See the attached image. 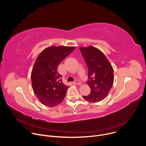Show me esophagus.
Listing matches in <instances>:
<instances>
[{
    "label": "esophagus",
    "mask_w": 146,
    "mask_h": 146,
    "mask_svg": "<svg viewBox=\"0 0 146 146\" xmlns=\"http://www.w3.org/2000/svg\"><path fill=\"white\" fill-rule=\"evenodd\" d=\"M74 82L76 83V84H77V85H81V82L79 80H77V79H76V80H75Z\"/></svg>",
    "instance_id": "obj_1"
}]
</instances>
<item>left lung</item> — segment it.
<instances>
[{"label":"left lung","instance_id":"8db88e82","mask_svg":"<svg viewBox=\"0 0 146 146\" xmlns=\"http://www.w3.org/2000/svg\"><path fill=\"white\" fill-rule=\"evenodd\" d=\"M88 69L87 84L91 93L82 96L86 100L96 103L103 100L109 93L114 82L111 65L104 54L93 47L80 48Z\"/></svg>","mask_w":146,"mask_h":146}]
</instances>
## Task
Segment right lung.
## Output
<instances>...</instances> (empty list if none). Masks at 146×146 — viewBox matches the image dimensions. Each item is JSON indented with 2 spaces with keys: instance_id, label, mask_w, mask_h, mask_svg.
<instances>
[{
  "instance_id": "add662e5",
  "label": "right lung",
  "mask_w": 146,
  "mask_h": 146,
  "mask_svg": "<svg viewBox=\"0 0 146 146\" xmlns=\"http://www.w3.org/2000/svg\"><path fill=\"white\" fill-rule=\"evenodd\" d=\"M74 50V47L51 46L37 58L31 73L32 86L43 105L53 107L63 101L69 86L62 82L57 67Z\"/></svg>"
}]
</instances>
